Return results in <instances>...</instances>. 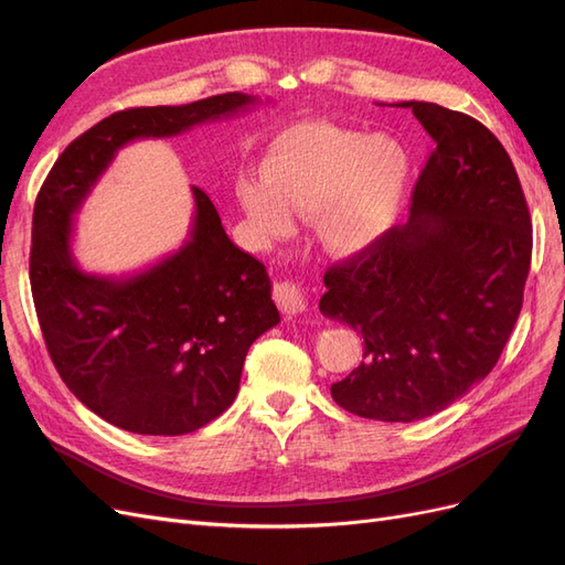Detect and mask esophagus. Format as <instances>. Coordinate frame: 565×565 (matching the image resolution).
<instances>
[{
    "label": "esophagus",
    "instance_id": "34e87169",
    "mask_svg": "<svg viewBox=\"0 0 565 565\" xmlns=\"http://www.w3.org/2000/svg\"><path fill=\"white\" fill-rule=\"evenodd\" d=\"M273 299L285 316H297L306 311V295L295 280H280L273 287Z\"/></svg>",
    "mask_w": 565,
    "mask_h": 565
}]
</instances>
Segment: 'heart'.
<instances>
[{
	"instance_id": "b5f03b06",
	"label": "heart",
	"mask_w": 565,
	"mask_h": 565,
	"mask_svg": "<svg viewBox=\"0 0 565 565\" xmlns=\"http://www.w3.org/2000/svg\"><path fill=\"white\" fill-rule=\"evenodd\" d=\"M413 158L388 134L330 122L289 127L264 152V179L243 177L237 202L266 237L292 231V212L313 216L324 249L361 254L396 226L413 185Z\"/></svg>"
}]
</instances>
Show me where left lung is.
Wrapping results in <instances>:
<instances>
[{
  "label": "left lung",
  "instance_id": "8db88e82",
  "mask_svg": "<svg viewBox=\"0 0 565 565\" xmlns=\"http://www.w3.org/2000/svg\"><path fill=\"white\" fill-rule=\"evenodd\" d=\"M436 148L403 226L324 273L320 313L365 339L332 384L349 413L415 422L488 377L523 306L533 224L504 146L478 119L403 100Z\"/></svg>",
  "mask_w": 565,
  "mask_h": 565
}]
</instances>
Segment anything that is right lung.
Here are the masks:
<instances>
[{"mask_svg": "<svg viewBox=\"0 0 565 565\" xmlns=\"http://www.w3.org/2000/svg\"><path fill=\"white\" fill-rule=\"evenodd\" d=\"M259 104L228 92L188 106L129 108L67 146L32 214L30 287L61 380L100 419L143 436L198 431L233 405L249 347L280 313L266 266L231 243L210 195L193 185L188 241L134 276L84 273L73 216L115 152Z\"/></svg>", "mask_w": 565, "mask_h": 565, "instance_id": "obj_1", "label": "right lung"}]
</instances>
